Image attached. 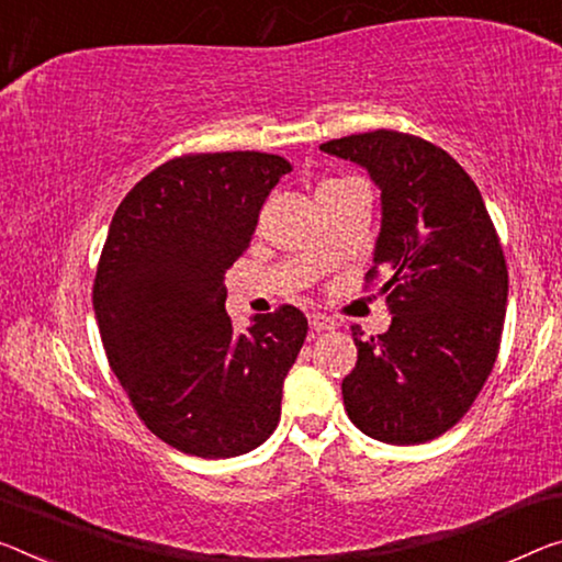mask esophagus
<instances>
[{
	"label": "esophagus",
	"instance_id": "34e87169",
	"mask_svg": "<svg viewBox=\"0 0 562 562\" xmlns=\"http://www.w3.org/2000/svg\"><path fill=\"white\" fill-rule=\"evenodd\" d=\"M308 324H311V329H314V331H329V329H334V326H336L331 316L318 314V311H311Z\"/></svg>",
	"mask_w": 562,
	"mask_h": 562
}]
</instances>
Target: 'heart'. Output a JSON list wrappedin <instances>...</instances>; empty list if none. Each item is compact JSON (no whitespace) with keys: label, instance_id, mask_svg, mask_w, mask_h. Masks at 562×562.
Instances as JSON below:
<instances>
[{"label":"heart","instance_id":"1","mask_svg":"<svg viewBox=\"0 0 562 562\" xmlns=\"http://www.w3.org/2000/svg\"><path fill=\"white\" fill-rule=\"evenodd\" d=\"M336 183H341V180H324V183L318 186V188H324V186H336Z\"/></svg>","mask_w":562,"mask_h":562}]
</instances>
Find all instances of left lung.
<instances>
[{
  "label": "left lung",
  "instance_id": "8db88e82",
  "mask_svg": "<svg viewBox=\"0 0 562 562\" xmlns=\"http://www.w3.org/2000/svg\"><path fill=\"white\" fill-rule=\"evenodd\" d=\"M324 153L359 162L382 191V233L364 289L386 293L392 326H351L357 364L344 376L349 419L386 445L452 429L497 361L507 263L485 201L450 153L400 131L347 135Z\"/></svg>",
  "mask_w": 562,
  "mask_h": 562
}]
</instances>
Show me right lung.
Wrapping results in <instances>:
<instances>
[{"label": "right lung", "instance_id": "add662e5", "mask_svg": "<svg viewBox=\"0 0 562 562\" xmlns=\"http://www.w3.org/2000/svg\"><path fill=\"white\" fill-rule=\"evenodd\" d=\"M289 170L271 153H188L148 172L112 215L92 283L102 347L143 425L178 452L246 454L281 419L306 316L283 304L233 331L223 273Z\"/></svg>", "mask_w": 562, "mask_h": 562}]
</instances>
